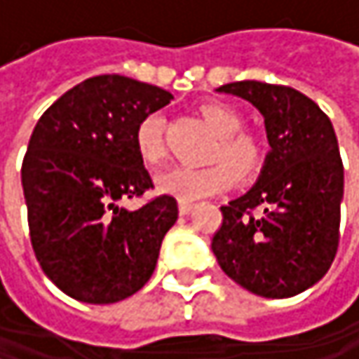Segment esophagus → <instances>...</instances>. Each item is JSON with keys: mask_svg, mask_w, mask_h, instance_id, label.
I'll return each mask as SVG.
<instances>
[{"mask_svg": "<svg viewBox=\"0 0 359 359\" xmlns=\"http://www.w3.org/2000/svg\"><path fill=\"white\" fill-rule=\"evenodd\" d=\"M193 210V203L191 201H179V212L184 216V214H189Z\"/></svg>", "mask_w": 359, "mask_h": 359, "instance_id": "obj_1", "label": "esophagus"}]
</instances>
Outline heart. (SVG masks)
<instances>
[{"mask_svg": "<svg viewBox=\"0 0 359 359\" xmlns=\"http://www.w3.org/2000/svg\"><path fill=\"white\" fill-rule=\"evenodd\" d=\"M201 116L205 124L218 137V145L212 154V162H226V164H212L205 168H191V166H177L162 172L156 179V187L160 193L172 195L180 201H197L212 195L226 191L233 184V173L237 179L251 177L262 162V149L257 141L241 133L243 118L224 104H208L201 108ZM135 147L141 162L149 168L162 164L166 158L164 145V118L160 114L145 116L135 133Z\"/></svg>", "mask_w": 359, "mask_h": 359, "instance_id": "b5f03b06", "label": "heart"}]
</instances>
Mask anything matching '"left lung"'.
Instances as JSON below:
<instances>
[{
  "instance_id": "1",
  "label": "left lung",
  "mask_w": 359,
  "mask_h": 359,
  "mask_svg": "<svg viewBox=\"0 0 359 359\" xmlns=\"http://www.w3.org/2000/svg\"><path fill=\"white\" fill-rule=\"evenodd\" d=\"M216 91L264 116L270 151L255 184L220 208L212 251L224 274L251 293L299 295L328 272L339 245L343 162L334 128L310 97L285 85L239 81Z\"/></svg>"
}]
</instances>
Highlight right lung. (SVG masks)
I'll use <instances>...</instances> for the list:
<instances>
[{
	"label": "right lung",
	"mask_w": 359,
	"mask_h": 359,
	"mask_svg": "<svg viewBox=\"0 0 359 359\" xmlns=\"http://www.w3.org/2000/svg\"><path fill=\"white\" fill-rule=\"evenodd\" d=\"M170 100L160 87L102 74L39 118L22 162L29 231L43 272L68 297L116 304L151 278L177 199L162 195L139 210L120 201L154 187L135 133Z\"/></svg>",
	"instance_id": "right-lung-1"
}]
</instances>
